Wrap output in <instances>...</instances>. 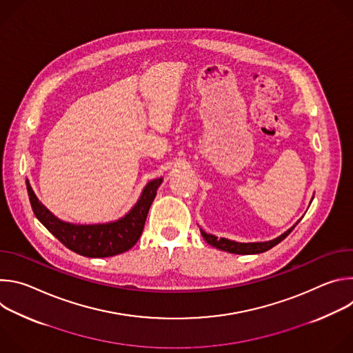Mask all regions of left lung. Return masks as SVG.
Wrapping results in <instances>:
<instances>
[{
    "mask_svg": "<svg viewBox=\"0 0 353 353\" xmlns=\"http://www.w3.org/2000/svg\"><path fill=\"white\" fill-rule=\"evenodd\" d=\"M313 201V198H312ZM300 221V219H299ZM299 221L290 228L288 229L286 232H283L281 236L272 239V240H268V241H254V243H240V241H234V240H229V239H225V237H216L215 234H211V233H207L205 230L199 229L201 234H203L204 240L222 250V251H228V253H232V254H260V253H264V251L272 248L274 245H276L278 243H281L292 230L293 228L299 223Z\"/></svg>",
    "mask_w": 353,
    "mask_h": 353,
    "instance_id": "1",
    "label": "left lung"
}]
</instances>
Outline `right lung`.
<instances>
[{
	"instance_id": "right-lung-1",
	"label": "right lung",
	"mask_w": 353,
	"mask_h": 353,
	"mask_svg": "<svg viewBox=\"0 0 353 353\" xmlns=\"http://www.w3.org/2000/svg\"><path fill=\"white\" fill-rule=\"evenodd\" d=\"M162 181V177L148 181L135 205L123 218L93 225H78L61 221L40 203L29 180H26V188L34 216L50 233L79 256L103 259L121 254L138 241L143 230L148 211L154 203Z\"/></svg>"
}]
</instances>
